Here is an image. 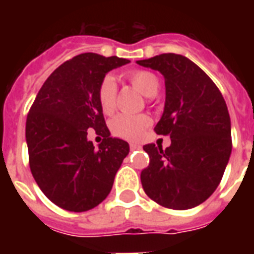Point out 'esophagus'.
<instances>
[{
  "label": "esophagus",
  "instance_id": "1",
  "mask_svg": "<svg viewBox=\"0 0 254 254\" xmlns=\"http://www.w3.org/2000/svg\"><path fill=\"white\" fill-rule=\"evenodd\" d=\"M141 145H138V143H130V150L133 151V150H139V149H141Z\"/></svg>",
  "mask_w": 254,
  "mask_h": 254
}]
</instances>
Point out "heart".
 <instances>
[{"label": "heart", "mask_w": 254, "mask_h": 254, "mask_svg": "<svg viewBox=\"0 0 254 254\" xmlns=\"http://www.w3.org/2000/svg\"><path fill=\"white\" fill-rule=\"evenodd\" d=\"M127 79L142 95L150 97L153 93H157L159 88L158 77L149 71H134L127 75ZM116 85L115 79L112 76H105L99 87V104L101 111L105 115H111L116 107ZM150 119L145 115H119L112 120V133L124 139L135 141L141 138L143 131L149 127Z\"/></svg>", "instance_id": "obj_1"}]
</instances>
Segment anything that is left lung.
<instances>
[{
	"label": "left lung",
	"instance_id": "8db88e82",
	"mask_svg": "<svg viewBox=\"0 0 254 254\" xmlns=\"http://www.w3.org/2000/svg\"><path fill=\"white\" fill-rule=\"evenodd\" d=\"M137 64L165 77V108L154 130L171 145L143 146L150 163L141 173L143 191L158 204L190 209L205 201L228 165L232 139L225 100L207 73L189 58L162 54Z\"/></svg>",
	"mask_w": 254,
	"mask_h": 254
}]
</instances>
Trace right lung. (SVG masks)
Segmentation results:
<instances>
[{"instance_id": "obj_1", "label": "right lung", "mask_w": 254, "mask_h": 254, "mask_svg": "<svg viewBox=\"0 0 254 254\" xmlns=\"http://www.w3.org/2000/svg\"><path fill=\"white\" fill-rule=\"evenodd\" d=\"M130 63L117 57L80 54L54 71L26 120L30 170L54 204L72 212L95 208L109 195L129 143L111 137L99 104L109 71ZM104 137L95 148L87 130Z\"/></svg>"}]
</instances>
